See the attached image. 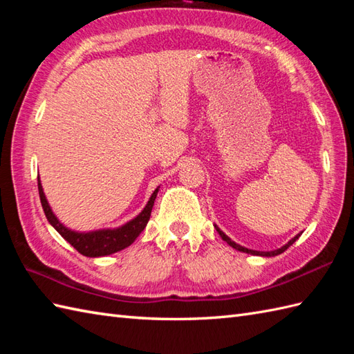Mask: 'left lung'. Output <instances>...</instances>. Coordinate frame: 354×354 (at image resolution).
<instances>
[{"label": "left lung", "instance_id": "obj_1", "mask_svg": "<svg viewBox=\"0 0 354 354\" xmlns=\"http://www.w3.org/2000/svg\"><path fill=\"white\" fill-rule=\"evenodd\" d=\"M216 231L217 232H219V236L225 240V242H227L230 246H232V248H234V250H237V251H240V252H246V254H252V255H263V257H274V255H278V254H281V252H284L286 250H288V248L290 246V245H293V243H295L297 242V239L299 237V234H297L295 237H293L292 240H289V242L288 243H286L284 246H281L280 248V250H275V251H269V252H260V251H252V250H248V248H245V246H240V245H237L236 242H232V240L227 236V234H225V232L223 231H221L219 228H217L216 227Z\"/></svg>", "mask_w": 354, "mask_h": 354}]
</instances>
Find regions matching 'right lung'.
Returning a JSON list of instances; mask_svg holds the SVG:
<instances>
[{
  "label": "right lung",
  "mask_w": 354,
  "mask_h": 354,
  "mask_svg": "<svg viewBox=\"0 0 354 354\" xmlns=\"http://www.w3.org/2000/svg\"><path fill=\"white\" fill-rule=\"evenodd\" d=\"M37 190H39V198H41V204L44 208L45 217H47L48 222L53 225V228H55L73 248H76L82 255H86V257H103V255L118 252L129 245H132L135 242V239L141 234V231L146 228V225L150 219V213H152L156 193H158V189H156L152 193V196H150L145 209H142L135 219L123 225V227L115 228V230L76 232L64 227V225L57 221V217L53 214L48 202L45 199L39 176H37Z\"/></svg>",
  "instance_id": "1"
}]
</instances>
